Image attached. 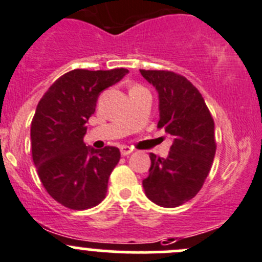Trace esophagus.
Masks as SVG:
<instances>
[{"label": "esophagus", "mask_w": 262, "mask_h": 262, "mask_svg": "<svg viewBox=\"0 0 262 262\" xmlns=\"http://www.w3.org/2000/svg\"><path fill=\"white\" fill-rule=\"evenodd\" d=\"M120 152L123 156H128V155H130L132 152H133V148H130V147H128V146H123V147H120Z\"/></svg>", "instance_id": "obj_1"}]
</instances>
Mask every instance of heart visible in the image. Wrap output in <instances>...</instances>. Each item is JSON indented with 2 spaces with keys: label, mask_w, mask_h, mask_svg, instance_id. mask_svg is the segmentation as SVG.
<instances>
[{
  "label": "heart",
  "mask_w": 262,
  "mask_h": 262,
  "mask_svg": "<svg viewBox=\"0 0 262 262\" xmlns=\"http://www.w3.org/2000/svg\"><path fill=\"white\" fill-rule=\"evenodd\" d=\"M136 87H138V85H136Z\"/></svg>",
  "instance_id": "1"
}]
</instances>
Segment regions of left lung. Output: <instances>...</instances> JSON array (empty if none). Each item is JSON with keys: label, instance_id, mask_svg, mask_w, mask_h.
Instances as JSON below:
<instances>
[{"label": "left lung", "instance_id": "left-lung-1", "mask_svg": "<svg viewBox=\"0 0 262 262\" xmlns=\"http://www.w3.org/2000/svg\"><path fill=\"white\" fill-rule=\"evenodd\" d=\"M139 72L159 93L157 128L174 138L166 159L149 154V174L142 184L154 204L180 206L200 192L211 169L216 151L214 119L187 78L167 70Z\"/></svg>", "mask_w": 262, "mask_h": 262}]
</instances>
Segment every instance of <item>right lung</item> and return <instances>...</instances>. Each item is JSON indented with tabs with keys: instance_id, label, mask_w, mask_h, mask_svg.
Returning a JSON list of instances; mask_svg holds the SVG:
<instances>
[{
	"instance_id": "right-lung-1",
	"label": "right lung",
	"mask_w": 262,
	"mask_h": 262,
	"mask_svg": "<svg viewBox=\"0 0 262 262\" xmlns=\"http://www.w3.org/2000/svg\"><path fill=\"white\" fill-rule=\"evenodd\" d=\"M125 74L124 68L72 70L38 102L30 125L33 162L48 194L68 209L87 210L105 199L120 151L110 146L95 149L83 138L100 93Z\"/></svg>"
}]
</instances>
